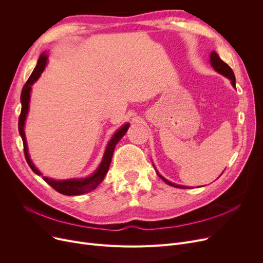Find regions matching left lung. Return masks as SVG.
I'll return each mask as SVG.
<instances>
[{"label":"left lung","instance_id":"obj_1","mask_svg":"<svg viewBox=\"0 0 263 263\" xmlns=\"http://www.w3.org/2000/svg\"><path fill=\"white\" fill-rule=\"evenodd\" d=\"M210 64L212 65V67L215 69V70H216L218 73L223 74L224 77L228 78V79L231 81L232 86L236 87V77H234V73H233V71H232V69H231L225 62H223L222 60H220V58L218 57L217 53L214 52V51H212L211 54H210ZM158 175H159V177L162 179V180L166 182L168 185H172V186L178 187V189H189L187 186H183V185H179V184L172 183L171 181L166 180V179H165L164 177H162L159 173H158Z\"/></svg>","mask_w":263,"mask_h":263}]
</instances>
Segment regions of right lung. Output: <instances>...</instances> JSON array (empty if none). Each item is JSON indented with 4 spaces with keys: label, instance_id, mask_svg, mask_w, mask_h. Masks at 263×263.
<instances>
[{
    "label": "right lung",
    "instance_id": "right-lung-1",
    "mask_svg": "<svg viewBox=\"0 0 263 263\" xmlns=\"http://www.w3.org/2000/svg\"><path fill=\"white\" fill-rule=\"evenodd\" d=\"M47 61H48V57H47L46 52H44L39 57V60L37 62L35 69L22 88V92H21L22 107H21V113H20L19 122H18L19 133L22 137V142H23V150H24L25 160H26L27 164H29V166L32 168V171L38 176H40L41 173L35 167V165L33 164V162L30 159L29 151H27V144H26L25 133H24V123H25V118H26L27 112H29V103H30V95H31L32 85L38 80L41 72L44 71V69L47 65ZM129 126H130L129 123H126V124H123V126L119 130L116 131V133L113 135L112 139H110V141L107 143L105 153L103 155V158L99 165V167L97 168V171L91 176L86 177V178H81V179H68V180H54V179H50V178H47L44 176H43V179L55 191H58L59 193H61V194L68 195V196L82 195V194H85V193L93 191L103 181V179L108 171L110 161H112L115 146L121 140V137L126 134L127 130L129 129Z\"/></svg>",
    "mask_w": 263,
    "mask_h": 263
}]
</instances>
